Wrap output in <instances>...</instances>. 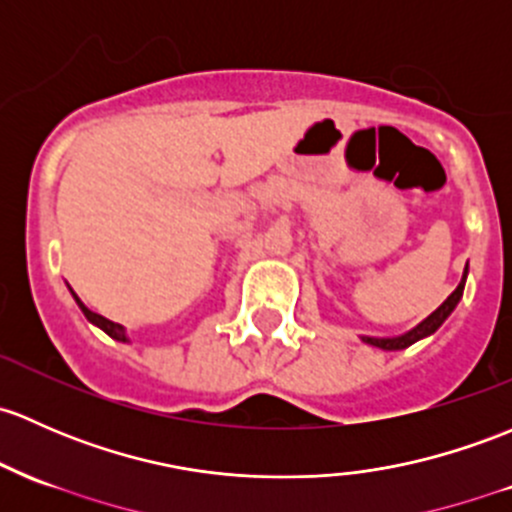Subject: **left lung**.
Masks as SVG:
<instances>
[{"label":"left lung","instance_id":"left-lung-1","mask_svg":"<svg viewBox=\"0 0 512 512\" xmlns=\"http://www.w3.org/2000/svg\"><path fill=\"white\" fill-rule=\"evenodd\" d=\"M466 274H469V265H466L464 277H461L459 287H456L454 292H451L449 297H446V301H444V304L439 306L437 311H432V314H429L427 319L422 321V324L414 326L412 331L402 333V336H395V338H373V336H363V341H365V343H370V346H375V348H383V351H402V348H407V346H412V343H417L419 338L432 336V333L437 331V328H439L441 324H444L446 319H449V314H451V311L456 309V304H459V299L464 297Z\"/></svg>","mask_w":512,"mask_h":512}]
</instances>
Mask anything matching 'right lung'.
<instances>
[{
	"label": "right lung",
	"mask_w": 512,
	"mask_h": 512,
	"mask_svg": "<svg viewBox=\"0 0 512 512\" xmlns=\"http://www.w3.org/2000/svg\"><path fill=\"white\" fill-rule=\"evenodd\" d=\"M73 297H75V294H73ZM75 301H78L80 311H83V314H85V319H88L90 324L100 326L102 331H105L107 336H110V338H115V341H122V343H127V341H129V338H127V333H125V326L115 324V321H110V319H105V316H100V314H95V311H90L88 306H85L83 301H80L78 297H75Z\"/></svg>",
	"instance_id": "add662e5"
}]
</instances>
